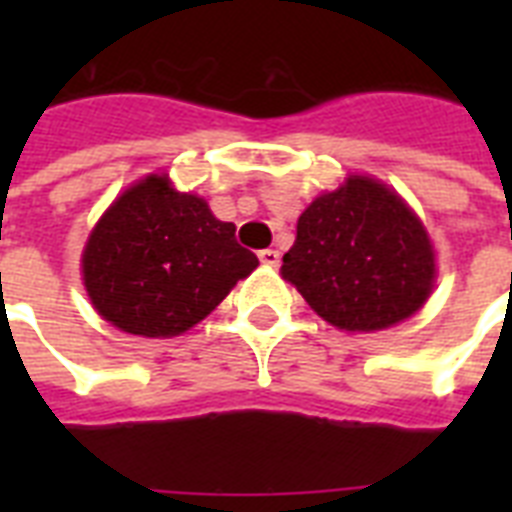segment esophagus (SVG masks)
Here are the masks:
<instances>
[{"instance_id": "esophagus-1", "label": "esophagus", "mask_w": 512, "mask_h": 512, "mask_svg": "<svg viewBox=\"0 0 512 512\" xmlns=\"http://www.w3.org/2000/svg\"><path fill=\"white\" fill-rule=\"evenodd\" d=\"M257 257H260V263L268 265V268H276V265H279V260H281V255L276 252V249H263V252H260Z\"/></svg>"}]
</instances>
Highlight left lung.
Wrapping results in <instances>:
<instances>
[{
  "label": "left lung",
  "instance_id": "1",
  "mask_svg": "<svg viewBox=\"0 0 512 512\" xmlns=\"http://www.w3.org/2000/svg\"><path fill=\"white\" fill-rule=\"evenodd\" d=\"M281 276L337 329L374 332L425 305L436 281V252L396 191L350 175L300 215Z\"/></svg>",
  "mask_w": 512,
  "mask_h": 512
}]
</instances>
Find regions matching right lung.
<instances>
[{
  "label": "right lung",
  "mask_w": 512,
  "mask_h": 512,
  "mask_svg": "<svg viewBox=\"0 0 512 512\" xmlns=\"http://www.w3.org/2000/svg\"><path fill=\"white\" fill-rule=\"evenodd\" d=\"M257 257L236 225L167 175L130 185L92 228L82 276L95 311L127 335L175 337L223 303Z\"/></svg>",
  "instance_id": "obj_1"
}]
</instances>
